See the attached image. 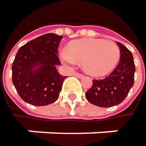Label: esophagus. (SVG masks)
Returning <instances> with one entry per match:
<instances>
[{"instance_id":"34e87169","label":"esophagus","mask_w":146,"mask_h":146,"mask_svg":"<svg viewBox=\"0 0 146 146\" xmlns=\"http://www.w3.org/2000/svg\"><path fill=\"white\" fill-rule=\"evenodd\" d=\"M73 75H74L75 77L78 78H84V75H82V74H80V73H73Z\"/></svg>"}]
</instances>
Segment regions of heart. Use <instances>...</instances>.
<instances>
[{"label": "heart", "instance_id": "1", "mask_svg": "<svg viewBox=\"0 0 146 146\" xmlns=\"http://www.w3.org/2000/svg\"><path fill=\"white\" fill-rule=\"evenodd\" d=\"M66 64L81 62L83 70L92 77H104L111 73L120 59L119 46L111 40L85 38L70 42L68 50L60 53Z\"/></svg>", "mask_w": 146, "mask_h": 146}]
</instances>
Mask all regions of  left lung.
Instances as JSON below:
<instances>
[{
	"label": "left lung",
	"instance_id": "left-lung-1",
	"mask_svg": "<svg viewBox=\"0 0 146 146\" xmlns=\"http://www.w3.org/2000/svg\"><path fill=\"white\" fill-rule=\"evenodd\" d=\"M120 49V62L108 77L93 80L91 88L85 93L88 102L100 107L120 104L127 97L134 82L135 66L131 51L117 42Z\"/></svg>",
	"mask_w": 146,
	"mask_h": 146
}]
</instances>
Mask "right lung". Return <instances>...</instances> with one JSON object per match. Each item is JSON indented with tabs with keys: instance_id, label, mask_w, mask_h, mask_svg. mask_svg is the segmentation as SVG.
<instances>
[{
	"instance_id": "add662e5",
	"label": "right lung",
	"mask_w": 146,
	"mask_h": 146,
	"mask_svg": "<svg viewBox=\"0 0 146 146\" xmlns=\"http://www.w3.org/2000/svg\"><path fill=\"white\" fill-rule=\"evenodd\" d=\"M63 37L49 33L19 48L13 63V83L25 102L47 106L59 97L66 76L57 72L61 65L57 48Z\"/></svg>"
}]
</instances>
